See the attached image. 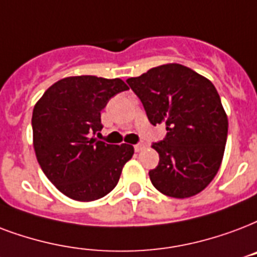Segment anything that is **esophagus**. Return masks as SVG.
<instances>
[{"instance_id": "1", "label": "esophagus", "mask_w": 257, "mask_h": 257, "mask_svg": "<svg viewBox=\"0 0 257 257\" xmlns=\"http://www.w3.org/2000/svg\"><path fill=\"white\" fill-rule=\"evenodd\" d=\"M143 150H144V144H136V146H135V151H136V152H140V151Z\"/></svg>"}]
</instances>
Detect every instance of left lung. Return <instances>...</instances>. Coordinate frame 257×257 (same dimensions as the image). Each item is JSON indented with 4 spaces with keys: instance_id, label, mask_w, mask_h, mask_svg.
Returning a JSON list of instances; mask_svg holds the SVG:
<instances>
[{
    "instance_id": "obj_1",
    "label": "left lung",
    "mask_w": 257,
    "mask_h": 257,
    "mask_svg": "<svg viewBox=\"0 0 257 257\" xmlns=\"http://www.w3.org/2000/svg\"><path fill=\"white\" fill-rule=\"evenodd\" d=\"M126 82L151 124H164L167 131L152 144L159 154V164L150 171L155 189L172 198L201 193L220 170L228 136V117L214 85L178 63Z\"/></svg>"
}]
</instances>
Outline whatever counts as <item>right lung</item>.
<instances>
[{"mask_svg":"<svg viewBox=\"0 0 257 257\" xmlns=\"http://www.w3.org/2000/svg\"><path fill=\"white\" fill-rule=\"evenodd\" d=\"M125 90L128 86L118 78L68 76L51 86L33 107L37 162L68 198L89 202L105 197L132 158V146L107 144L94 137L103 128L101 110Z\"/></svg>","mask_w":257,"mask_h":257,"instance_id":"1","label":"right lung"}]
</instances>
